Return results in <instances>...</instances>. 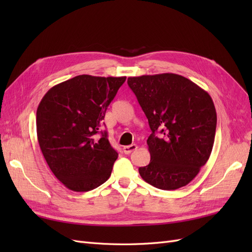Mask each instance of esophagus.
<instances>
[{
    "mask_svg": "<svg viewBox=\"0 0 252 252\" xmlns=\"http://www.w3.org/2000/svg\"><path fill=\"white\" fill-rule=\"evenodd\" d=\"M136 148H138V146H136L135 144H132V145H129V146H124L123 151H124V154L129 155V154H131L132 151H134Z\"/></svg>",
    "mask_w": 252,
    "mask_h": 252,
    "instance_id": "1",
    "label": "esophagus"
}]
</instances>
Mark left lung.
Here are the masks:
<instances>
[{"label": "left lung", "instance_id": "left-lung-1", "mask_svg": "<svg viewBox=\"0 0 252 252\" xmlns=\"http://www.w3.org/2000/svg\"><path fill=\"white\" fill-rule=\"evenodd\" d=\"M127 83L152 131L147 140L150 162L140 167V175L158 189L186 186L208 161L215 143L217 111L211 96L175 73L130 77Z\"/></svg>", "mask_w": 252, "mask_h": 252}]
</instances>
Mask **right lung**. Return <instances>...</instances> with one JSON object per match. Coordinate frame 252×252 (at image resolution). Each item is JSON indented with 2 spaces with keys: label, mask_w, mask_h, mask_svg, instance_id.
Returning <instances> with one entry per match:
<instances>
[{
  "label": "right lung",
  "mask_w": 252,
  "mask_h": 252,
  "mask_svg": "<svg viewBox=\"0 0 252 252\" xmlns=\"http://www.w3.org/2000/svg\"><path fill=\"white\" fill-rule=\"evenodd\" d=\"M126 77L82 74L50 88L36 110V134L50 170L72 191L107 181L118 152L100 132L106 110Z\"/></svg>",
  "instance_id": "right-lung-1"
}]
</instances>
